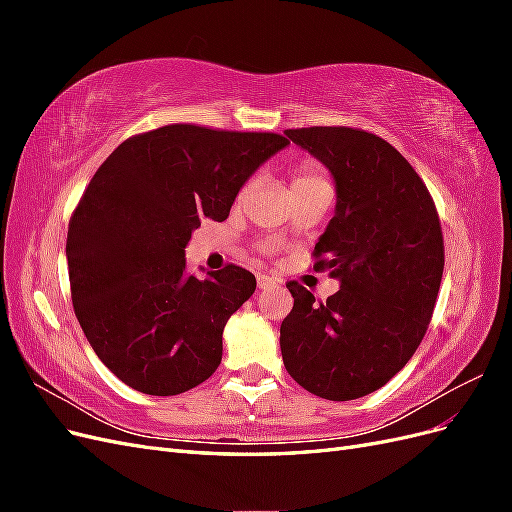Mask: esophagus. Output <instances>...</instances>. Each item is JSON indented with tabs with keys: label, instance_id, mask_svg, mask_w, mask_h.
Listing matches in <instances>:
<instances>
[{
	"label": "esophagus",
	"instance_id": "1",
	"mask_svg": "<svg viewBox=\"0 0 512 512\" xmlns=\"http://www.w3.org/2000/svg\"><path fill=\"white\" fill-rule=\"evenodd\" d=\"M280 288V284H277L273 277H269V275H258V290H262V292H269V290H277Z\"/></svg>",
	"mask_w": 512,
	"mask_h": 512
}]
</instances>
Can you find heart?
I'll list each match as a JSON object with an SVG mask.
<instances>
[{
  "label": "heart",
  "mask_w": 512,
  "mask_h": 512,
  "mask_svg": "<svg viewBox=\"0 0 512 512\" xmlns=\"http://www.w3.org/2000/svg\"><path fill=\"white\" fill-rule=\"evenodd\" d=\"M316 185H329L327 177L322 175V170L318 168V164L314 162H303L297 170H294V177H292V192H299V190H307V188H316ZM250 192V183H245L241 192H239V200L247 196Z\"/></svg>",
  "instance_id": "b5f03b06"
}]
</instances>
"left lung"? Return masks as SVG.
I'll return each instance as SVG.
<instances>
[{"label":"left lung","instance_id":"left-lung-1","mask_svg":"<svg viewBox=\"0 0 512 512\" xmlns=\"http://www.w3.org/2000/svg\"><path fill=\"white\" fill-rule=\"evenodd\" d=\"M284 134L335 181V215L316 243L314 269H329L339 290L316 301L286 284L294 305L280 327L282 359L305 391L359 399L389 382L427 331L444 271L438 211L384 138L342 126Z\"/></svg>","mask_w":512,"mask_h":512}]
</instances>
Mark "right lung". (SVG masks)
I'll return each mask as SVG.
<instances>
[{"label": "right lung", "mask_w": 512, "mask_h": 512, "mask_svg": "<svg viewBox=\"0 0 512 512\" xmlns=\"http://www.w3.org/2000/svg\"><path fill=\"white\" fill-rule=\"evenodd\" d=\"M271 132L175 123L123 141L89 181L68 226L72 305L87 342L145 395H179L222 361L228 318L252 297L241 267L188 273L200 220L228 218L256 168L284 149Z\"/></svg>", "instance_id": "right-lung-1"}]
</instances>
